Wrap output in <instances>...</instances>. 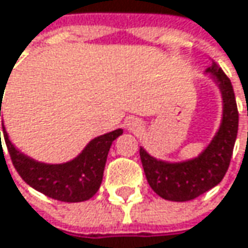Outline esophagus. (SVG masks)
I'll list each match as a JSON object with an SVG mask.
<instances>
[{"label": "esophagus", "mask_w": 248, "mask_h": 248, "mask_svg": "<svg viewBox=\"0 0 248 248\" xmlns=\"http://www.w3.org/2000/svg\"><path fill=\"white\" fill-rule=\"evenodd\" d=\"M127 127L130 129V130H138L139 127H140V124L138 122V121H135V119H132V121H129V124H127Z\"/></svg>", "instance_id": "obj_1"}]
</instances>
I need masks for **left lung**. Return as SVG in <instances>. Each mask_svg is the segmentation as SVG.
Instances as JSON below:
<instances>
[{
    "instance_id": "obj_1",
    "label": "left lung",
    "mask_w": 248,
    "mask_h": 248,
    "mask_svg": "<svg viewBox=\"0 0 248 248\" xmlns=\"http://www.w3.org/2000/svg\"><path fill=\"white\" fill-rule=\"evenodd\" d=\"M217 84L223 99L221 124L207 148L195 158L170 162L154 158L142 146V167L151 188L168 201H191L218 185L228 170L237 130L238 110L230 78L213 62L205 70Z\"/></svg>"
}]
</instances>
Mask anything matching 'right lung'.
I'll list each match as a JSON object with an SVG mask.
<instances>
[{"label":"right lung","instance_id":"obj_1","mask_svg":"<svg viewBox=\"0 0 248 248\" xmlns=\"http://www.w3.org/2000/svg\"><path fill=\"white\" fill-rule=\"evenodd\" d=\"M2 90H5L4 86L0 87V96H4ZM1 103L2 99L0 116ZM2 132L13 165L30 186L57 201L80 202L90 200L99 191L109 149L113 140L124 133V129L92 139L76 158L63 164H44L27 156L11 143L4 124Z\"/></svg>","mask_w":248,"mask_h":248}]
</instances>
